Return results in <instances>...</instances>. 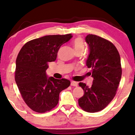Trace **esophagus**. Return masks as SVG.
<instances>
[{
	"label": "esophagus",
	"instance_id": "1",
	"mask_svg": "<svg viewBox=\"0 0 135 135\" xmlns=\"http://www.w3.org/2000/svg\"><path fill=\"white\" fill-rule=\"evenodd\" d=\"M71 86H77V85H78V83L76 82H74V81H72L71 83Z\"/></svg>",
	"mask_w": 135,
	"mask_h": 135
}]
</instances>
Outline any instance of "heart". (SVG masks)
Here are the masks:
<instances>
[{"mask_svg":"<svg viewBox=\"0 0 135 135\" xmlns=\"http://www.w3.org/2000/svg\"><path fill=\"white\" fill-rule=\"evenodd\" d=\"M73 46L75 51H84L85 49V44L82 38L80 37L76 38L73 42Z\"/></svg>","mask_w":135,"mask_h":135,"instance_id":"1","label":"heart"}]
</instances>
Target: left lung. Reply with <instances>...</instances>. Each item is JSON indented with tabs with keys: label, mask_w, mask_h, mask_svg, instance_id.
<instances>
[{
	"label": "left lung",
	"mask_w": 135,
	"mask_h": 135,
	"mask_svg": "<svg viewBox=\"0 0 135 135\" xmlns=\"http://www.w3.org/2000/svg\"><path fill=\"white\" fill-rule=\"evenodd\" d=\"M85 41L89 47L86 65L93 78L91 86L79 84L84 95L79 104L85 111L97 112L104 109L115 97L122 76L120 57L111 42L96 35L88 34Z\"/></svg>",
	"instance_id": "1"
}]
</instances>
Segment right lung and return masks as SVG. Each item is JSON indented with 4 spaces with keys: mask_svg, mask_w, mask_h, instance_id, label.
<instances>
[{
    "mask_svg": "<svg viewBox=\"0 0 135 135\" xmlns=\"http://www.w3.org/2000/svg\"><path fill=\"white\" fill-rule=\"evenodd\" d=\"M73 37L71 34L50 35L25 44L16 60L15 81L27 106L44 113L58 104L60 92L71 82L66 79L48 77L49 62L55 61L61 46Z\"/></svg>",
    "mask_w": 135,
    "mask_h": 135,
    "instance_id": "obj_1",
    "label": "right lung"
}]
</instances>
